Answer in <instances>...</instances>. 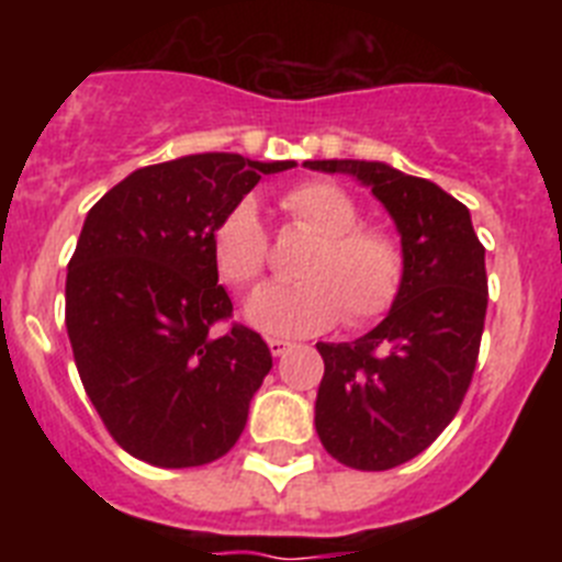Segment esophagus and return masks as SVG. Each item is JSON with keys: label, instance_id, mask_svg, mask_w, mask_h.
Masks as SVG:
<instances>
[{"label": "esophagus", "instance_id": "34e87169", "mask_svg": "<svg viewBox=\"0 0 562 562\" xmlns=\"http://www.w3.org/2000/svg\"><path fill=\"white\" fill-rule=\"evenodd\" d=\"M267 346H270L272 357H284L286 351L292 349V342H286V340H278V337H270V340H267Z\"/></svg>", "mask_w": 562, "mask_h": 562}]
</instances>
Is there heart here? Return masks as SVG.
I'll return each instance as SVG.
<instances>
[{
	"instance_id": "obj_1",
	"label": "heart",
	"mask_w": 562,
	"mask_h": 562,
	"mask_svg": "<svg viewBox=\"0 0 562 562\" xmlns=\"http://www.w3.org/2000/svg\"><path fill=\"white\" fill-rule=\"evenodd\" d=\"M292 225L315 236L301 258L297 284L252 292L245 317L267 335H315L342 315L346 326H366L391 310L402 286V250L376 227H360V211L331 182H301L281 196ZM216 272L231 286L256 284L267 267V233L250 200L238 202L211 236Z\"/></svg>"
}]
</instances>
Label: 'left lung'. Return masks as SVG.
Masks as SVG:
<instances>
[{
    "instance_id": "8db88e82",
    "label": "left lung",
    "mask_w": 562,
    "mask_h": 562,
    "mask_svg": "<svg viewBox=\"0 0 562 562\" xmlns=\"http://www.w3.org/2000/svg\"><path fill=\"white\" fill-rule=\"evenodd\" d=\"M371 188L394 220L402 286L389 315L351 342H317L315 430L355 470H391L434 445L464 400L486 315L484 247L470 211L436 182L376 160H306Z\"/></svg>"
}]
</instances>
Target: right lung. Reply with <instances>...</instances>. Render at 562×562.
<instances>
[{"label":"right lung","mask_w":562,"mask_h":562,"mask_svg":"<svg viewBox=\"0 0 562 562\" xmlns=\"http://www.w3.org/2000/svg\"><path fill=\"white\" fill-rule=\"evenodd\" d=\"M207 151L137 168L83 220L67 267V335L83 391L134 459L182 470L222 459L272 369L261 335L233 326L211 236L265 173Z\"/></svg>","instance_id":"1"}]
</instances>
